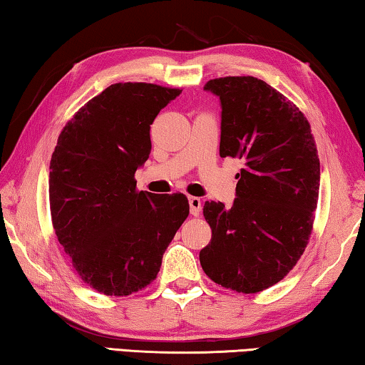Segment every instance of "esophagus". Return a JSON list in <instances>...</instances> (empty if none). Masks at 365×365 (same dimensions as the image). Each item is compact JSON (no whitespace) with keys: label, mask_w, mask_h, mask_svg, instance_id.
Segmentation results:
<instances>
[{"label":"esophagus","mask_w":365,"mask_h":365,"mask_svg":"<svg viewBox=\"0 0 365 365\" xmlns=\"http://www.w3.org/2000/svg\"><path fill=\"white\" fill-rule=\"evenodd\" d=\"M188 205H190L191 215H195V217H197V215L201 214V200H200V197L190 196L188 197Z\"/></svg>","instance_id":"esophagus-1"}]
</instances>
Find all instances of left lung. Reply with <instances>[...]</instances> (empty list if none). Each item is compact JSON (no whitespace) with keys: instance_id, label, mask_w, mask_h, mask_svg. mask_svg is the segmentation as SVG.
Returning a JSON list of instances; mask_svg holds the SVG:
<instances>
[{"instance_id":"left-lung-1","label":"left lung","mask_w":365,"mask_h":365,"mask_svg":"<svg viewBox=\"0 0 365 365\" xmlns=\"http://www.w3.org/2000/svg\"><path fill=\"white\" fill-rule=\"evenodd\" d=\"M222 106L220 158H238L233 206L206 201L212 238L200 252L205 274L238 293L279 283L304 252L317 209V146L299 108L256 77L205 85Z\"/></svg>"}]
</instances>
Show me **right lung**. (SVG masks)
<instances>
[{
  "instance_id": "add662e5",
  "label": "right lung",
  "mask_w": 365,
  "mask_h": 365,
  "mask_svg": "<svg viewBox=\"0 0 365 365\" xmlns=\"http://www.w3.org/2000/svg\"><path fill=\"white\" fill-rule=\"evenodd\" d=\"M182 93L154 83H114L61 130L49 164V209L59 243L98 293L128 296L156 279L190 205L183 193L138 191L150 128Z\"/></svg>"
}]
</instances>
